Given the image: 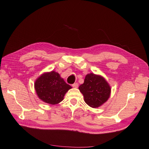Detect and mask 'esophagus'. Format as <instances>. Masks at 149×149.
I'll list each match as a JSON object with an SVG mask.
<instances>
[{
  "instance_id": "1",
  "label": "esophagus",
  "mask_w": 149,
  "mask_h": 149,
  "mask_svg": "<svg viewBox=\"0 0 149 149\" xmlns=\"http://www.w3.org/2000/svg\"><path fill=\"white\" fill-rule=\"evenodd\" d=\"M72 86L73 88H78V86H79V84H78V83H74V84H72Z\"/></svg>"
}]
</instances>
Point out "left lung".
<instances>
[{
    "mask_svg": "<svg viewBox=\"0 0 149 149\" xmlns=\"http://www.w3.org/2000/svg\"><path fill=\"white\" fill-rule=\"evenodd\" d=\"M79 89L85 103L94 108L100 107L108 100L111 89L104 77L93 73L85 76L84 83Z\"/></svg>",
    "mask_w": 149,
    "mask_h": 149,
    "instance_id": "8db88e82",
    "label": "left lung"
}]
</instances>
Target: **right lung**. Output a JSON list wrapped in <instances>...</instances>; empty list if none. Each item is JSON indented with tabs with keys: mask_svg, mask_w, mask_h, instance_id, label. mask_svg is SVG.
<instances>
[{
	"mask_svg": "<svg viewBox=\"0 0 149 149\" xmlns=\"http://www.w3.org/2000/svg\"><path fill=\"white\" fill-rule=\"evenodd\" d=\"M34 86L39 99L50 105L61 102L64 95L72 88L54 70L41 74L36 80Z\"/></svg>",
	"mask_w": 149,
	"mask_h": 149,
	"instance_id": "right-lung-1",
	"label": "right lung"
}]
</instances>
